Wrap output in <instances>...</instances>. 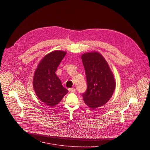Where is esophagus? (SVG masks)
I'll use <instances>...</instances> for the list:
<instances>
[{
    "label": "esophagus",
    "instance_id": "1",
    "mask_svg": "<svg viewBox=\"0 0 150 150\" xmlns=\"http://www.w3.org/2000/svg\"><path fill=\"white\" fill-rule=\"evenodd\" d=\"M68 90H69V92H71V93H74V92H75V88H69Z\"/></svg>",
    "mask_w": 150,
    "mask_h": 150
}]
</instances>
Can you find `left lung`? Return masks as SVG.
Segmentation results:
<instances>
[{"label": "left lung", "mask_w": 150, "mask_h": 150, "mask_svg": "<svg viewBox=\"0 0 150 150\" xmlns=\"http://www.w3.org/2000/svg\"><path fill=\"white\" fill-rule=\"evenodd\" d=\"M81 59L85 70L87 90L82 94L89 108L96 109L112 97L115 88L114 75L104 57L98 52L85 53Z\"/></svg>", "instance_id": "8db88e82"}]
</instances>
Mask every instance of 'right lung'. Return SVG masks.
Segmentation results:
<instances>
[{
	"label": "right lung",
	"mask_w": 150,
	"mask_h": 150,
	"mask_svg": "<svg viewBox=\"0 0 150 150\" xmlns=\"http://www.w3.org/2000/svg\"><path fill=\"white\" fill-rule=\"evenodd\" d=\"M66 54L67 52L63 50H54L47 54L40 60L34 72V91L40 101L50 107L59 104L68 93L55 74Z\"/></svg>",
	"instance_id": "1"
}]
</instances>
